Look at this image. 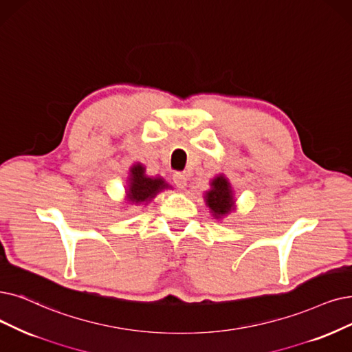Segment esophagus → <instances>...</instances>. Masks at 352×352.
I'll list each match as a JSON object with an SVG mask.
<instances>
[{"label":"esophagus","instance_id":"esophagus-1","mask_svg":"<svg viewBox=\"0 0 352 352\" xmlns=\"http://www.w3.org/2000/svg\"><path fill=\"white\" fill-rule=\"evenodd\" d=\"M173 182H175L177 188L185 189L186 185H188V177H186L185 173H175L173 175Z\"/></svg>","mask_w":352,"mask_h":352}]
</instances>
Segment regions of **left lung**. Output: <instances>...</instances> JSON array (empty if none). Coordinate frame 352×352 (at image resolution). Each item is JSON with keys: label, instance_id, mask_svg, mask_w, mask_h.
<instances>
[{"label": "left lung", "instance_id": "1", "mask_svg": "<svg viewBox=\"0 0 352 352\" xmlns=\"http://www.w3.org/2000/svg\"><path fill=\"white\" fill-rule=\"evenodd\" d=\"M205 202L210 209V214L215 219H222L235 209L234 190L228 179L218 175L210 182V189L205 192Z\"/></svg>", "mask_w": 352, "mask_h": 352}]
</instances>
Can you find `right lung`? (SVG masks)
Instances as JSON below:
<instances>
[{
    "mask_svg": "<svg viewBox=\"0 0 352 352\" xmlns=\"http://www.w3.org/2000/svg\"><path fill=\"white\" fill-rule=\"evenodd\" d=\"M167 188L163 177H148L146 175V167L142 163H135L130 168V176L127 180V201L134 205L148 204L156 195Z\"/></svg>",
    "mask_w": 352,
    "mask_h": 352,
    "instance_id": "add662e5",
    "label": "right lung"
}]
</instances>
